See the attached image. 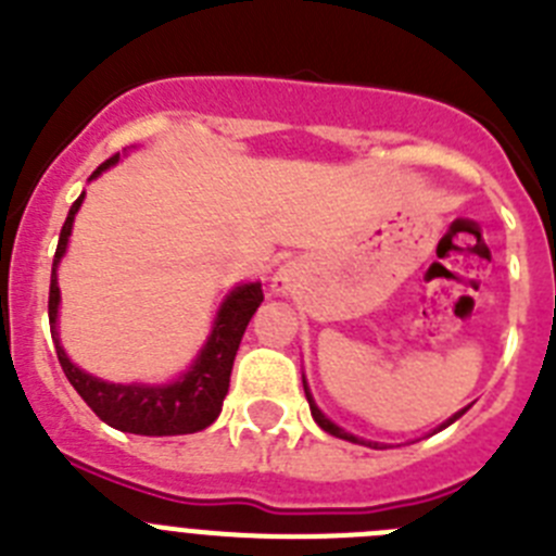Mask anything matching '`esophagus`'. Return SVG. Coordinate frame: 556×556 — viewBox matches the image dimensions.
Masks as SVG:
<instances>
[{
  "label": "esophagus",
  "mask_w": 556,
  "mask_h": 556,
  "mask_svg": "<svg viewBox=\"0 0 556 556\" xmlns=\"http://www.w3.org/2000/svg\"><path fill=\"white\" fill-rule=\"evenodd\" d=\"M273 287H275V292L287 294L289 289L294 287V273H292V267H281V269H278V273H275V278H273Z\"/></svg>",
  "instance_id": "obj_1"
}]
</instances>
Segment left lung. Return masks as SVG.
<instances>
[{"label":"left lung","instance_id":"8db88e82","mask_svg":"<svg viewBox=\"0 0 556 556\" xmlns=\"http://www.w3.org/2000/svg\"><path fill=\"white\" fill-rule=\"evenodd\" d=\"M303 390H306V397H308V409H312V417H314V420H317V426H320L323 431H328V434L339 437V440H348V443H362V445H370V448H384V445H381V443H367V440H358V437L348 434L345 429H339V426L333 424V420H328V417L323 415V412H320V406L314 404V397H312V392H308V384H306V376H303ZM465 412H468V406H465V409H459V412H456V415H451L448 420H445V424L440 426V429H445V426H451V424H454V420H459V417L465 415ZM440 429H437V431H440Z\"/></svg>","mask_w":556,"mask_h":556}]
</instances>
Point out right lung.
I'll return each instance as SVG.
<instances>
[{
  "label": "right lung",
  "mask_w": 556,
  "mask_h": 556,
  "mask_svg": "<svg viewBox=\"0 0 556 556\" xmlns=\"http://www.w3.org/2000/svg\"><path fill=\"white\" fill-rule=\"evenodd\" d=\"M116 161H119V155L108 159L105 164L97 166L94 175L88 180L100 178L102 172L111 169ZM83 198H86V191L68 208V217L61 228V239H58L55 262H52V281H49V328H52L58 362L66 372L68 384L75 387L77 395L91 406V412L100 417L102 424L127 431V434L175 437L203 431L223 412L236 351H239V342H242L250 317L264 301L262 283H242V287L230 289L225 294L205 345L200 348L198 358L191 362L189 370L180 372L175 381H169V384H113V381H102V378L80 370L66 356L61 345V333H58V306H61L58 264L66 255L68 236H72V225H75V214L80 211Z\"/></svg>",
  "instance_id": "right-lung-1"
}]
</instances>
